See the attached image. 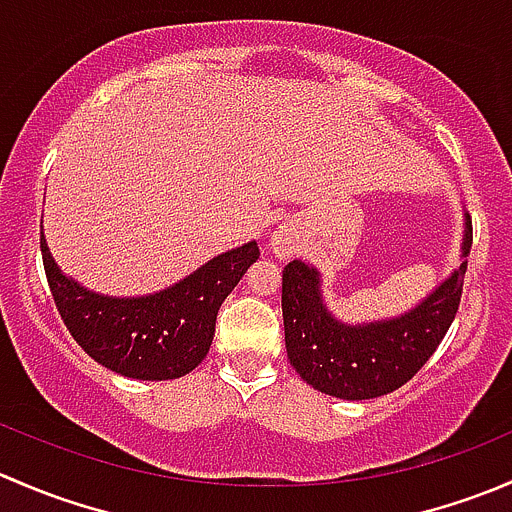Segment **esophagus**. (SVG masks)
<instances>
[{"mask_svg": "<svg viewBox=\"0 0 512 512\" xmlns=\"http://www.w3.org/2000/svg\"><path fill=\"white\" fill-rule=\"evenodd\" d=\"M270 247L277 257H289L294 252V240L287 230H275L270 237Z\"/></svg>", "mask_w": 512, "mask_h": 512, "instance_id": "34e87169", "label": "esophagus"}]
</instances>
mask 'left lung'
<instances>
[{"label":"left lung","mask_w":512,"mask_h":512,"mask_svg":"<svg viewBox=\"0 0 512 512\" xmlns=\"http://www.w3.org/2000/svg\"><path fill=\"white\" fill-rule=\"evenodd\" d=\"M473 225L466 213L463 262L421 304L394 319L344 324L322 299L319 272L292 260L282 270V317L289 364L317 391L364 401L396 391L431 359L461 304Z\"/></svg>","instance_id":"left-lung-1"}]
</instances>
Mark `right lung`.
I'll list each match as a JSON object with an SVG mask.
<instances>
[{"instance_id":"obj_1","label":"right lung","mask_w":512,"mask_h":512,"mask_svg":"<svg viewBox=\"0 0 512 512\" xmlns=\"http://www.w3.org/2000/svg\"><path fill=\"white\" fill-rule=\"evenodd\" d=\"M46 280L66 329L81 349L128 379L165 381L193 371L208 354L220 304L260 257L257 242L227 250L148 297L89 292L56 267L41 235Z\"/></svg>"}]
</instances>
